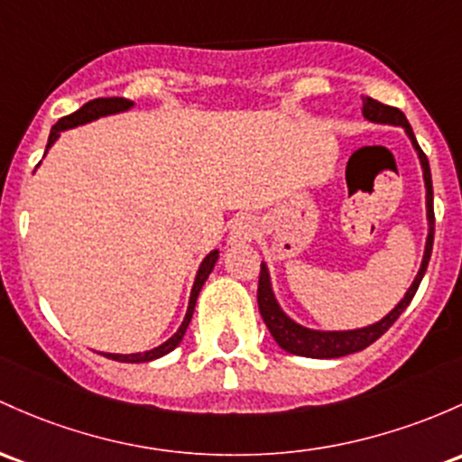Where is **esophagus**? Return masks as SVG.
Segmentation results:
<instances>
[{
  "label": "esophagus",
  "mask_w": 462,
  "mask_h": 462,
  "mask_svg": "<svg viewBox=\"0 0 462 462\" xmlns=\"http://www.w3.org/2000/svg\"><path fill=\"white\" fill-rule=\"evenodd\" d=\"M256 236V226L250 217H236L230 226V235H227V243L230 245H243L250 243Z\"/></svg>",
  "instance_id": "34e87169"
}]
</instances>
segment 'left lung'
<instances>
[{"label":"left lung","instance_id":"left-lung-1","mask_svg":"<svg viewBox=\"0 0 462 462\" xmlns=\"http://www.w3.org/2000/svg\"><path fill=\"white\" fill-rule=\"evenodd\" d=\"M364 107L362 114L364 118L371 120V123H379V125H397L403 126L405 134L410 135L412 140L414 149H417L420 166H423V180H425V204H428V243H425V254H423V263H420V270L414 278V282L410 285L408 291H405L403 300L399 302L393 311L388 313L386 318H382L379 322L371 324V327L364 328H355V331H313V328L300 327L291 320V318L285 316L281 307H278L276 298H273L272 291V282H270V272H267L265 263H261V276H258V311H261L263 320H265L267 328L276 339L278 346L282 351L291 353V355H300V357H316V359H336V357H344V355H351L357 351H364L366 346H371L374 339H379L383 333L397 322V318L405 311V307L412 302L414 293L423 281L425 270H428L430 256H432V243H434V192H432V173H430V162L425 157L423 151H420L417 138L412 134V126H410L408 118L403 116V111H399L397 107H390V105L379 103L374 98H362Z\"/></svg>","mask_w":462,"mask_h":462}]
</instances>
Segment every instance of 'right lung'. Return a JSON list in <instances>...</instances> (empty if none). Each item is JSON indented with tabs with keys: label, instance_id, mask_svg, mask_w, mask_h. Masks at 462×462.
<instances>
[{
	"label": "right lung",
	"instance_id": "obj_1",
	"mask_svg": "<svg viewBox=\"0 0 462 462\" xmlns=\"http://www.w3.org/2000/svg\"><path fill=\"white\" fill-rule=\"evenodd\" d=\"M134 107V103L126 98H96V100H89V103H85L83 107L79 111H74V114L65 116V118H60L57 125L52 126V131H50V138H48V149L54 144V140L59 138L60 131L65 129H72V126H79V125H85V123H91V120L100 118V116H109V114H118V111H126ZM217 258H219V250L210 252L204 261H201L199 265V272H197V278H195V285H192V291H190V302H189V311H186V318L184 322H181V327L177 328V333L171 339H166L164 344H160L157 348H151V351H144V353H131V355H118V353H103L105 357L109 359H116V362H129V364H142V362H151V359H157L162 357V355L171 353L175 346H180L181 337H184L186 328H189L190 324V318H192V311H195V305H197V296H199L201 287H204L206 278L210 276L212 267H215Z\"/></svg>",
	"mask_w": 462,
	"mask_h": 462
}]
</instances>
